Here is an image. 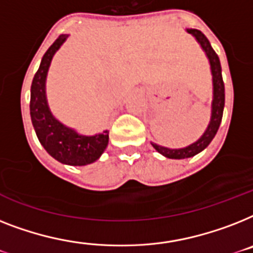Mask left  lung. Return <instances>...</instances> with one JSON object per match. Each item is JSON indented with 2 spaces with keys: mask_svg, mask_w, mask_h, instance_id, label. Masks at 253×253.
Masks as SVG:
<instances>
[{
  "mask_svg": "<svg viewBox=\"0 0 253 253\" xmlns=\"http://www.w3.org/2000/svg\"><path fill=\"white\" fill-rule=\"evenodd\" d=\"M191 35H194L196 40L200 42L201 48L204 49L207 55H208L209 62H211V69H212L213 75V102H212V118H211V123H209L208 128L204 132V135L199 139L196 143L188 145L182 149H169V148L160 147L157 144L152 145L155 147V149L162 156H165L168 159H188L192 156L200 153L203 149L208 147L209 143L213 140V137L215 136V133L218 131V127L222 121L223 114V106H225V84L222 80V73H221V63H219V58L217 53L213 50L212 45L209 42L201 31L199 30H187Z\"/></svg>",
  "mask_w": 253,
  "mask_h": 253,
  "instance_id": "1",
  "label": "left lung"
}]
</instances>
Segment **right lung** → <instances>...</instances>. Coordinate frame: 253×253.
<instances>
[{
    "mask_svg": "<svg viewBox=\"0 0 253 253\" xmlns=\"http://www.w3.org/2000/svg\"><path fill=\"white\" fill-rule=\"evenodd\" d=\"M66 38V35H61L49 46L35 74L31 85V121L39 141L49 155L62 164L83 166L94 162L104 153L108 147L109 131L94 136L78 135L74 130L59 123L49 112L45 97V79L53 55Z\"/></svg>",
    "mask_w": 253,
    "mask_h": 253,
    "instance_id": "1",
    "label": "right lung"
}]
</instances>
